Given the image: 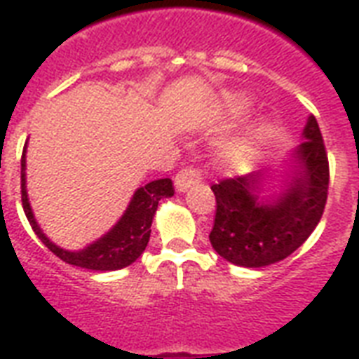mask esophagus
I'll return each mask as SVG.
<instances>
[{
  "label": "esophagus",
  "instance_id": "esophagus-1",
  "mask_svg": "<svg viewBox=\"0 0 359 359\" xmlns=\"http://www.w3.org/2000/svg\"><path fill=\"white\" fill-rule=\"evenodd\" d=\"M203 180V171L199 168H184L180 169L175 177V188L179 191H186L190 186L197 184Z\"/></svg>",
  "mask_w": 359,
  "mask_h": 359
}]
</instances>
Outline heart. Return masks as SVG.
I'll return each instance as SVG.
<instances>
[{
    "mask_svg": "<svg viewBox=\"0 0 359 359\" xmlns=\"http://www.w3.org/2000/svg\"><path fill=\"white\" fill-rule=\"evenodd\" d=\"M244 108H245L244 98H233V109H235V111H240V109H244ZM257 140H259V132H257V130L245 132L244 135H240V137H236L235 141H231V143L225 145L222 156H224L225 162L233 163V165H235V163L245 162L248 156L253 152V149H255Z\"/></svg>",
    "mask_w": 359,
    "mask_h": 359,
    "instance_id": "1",
    "label": "heart"
}]
</instances>
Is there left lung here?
Segmentation results:
<instances>
[{"label":"left lung","instance_id":"left-lung-1","mask_svg":"<svg viewBox=\"0 0 359 359\" xmlns=\"http://www.w3.org/2000/svg\"><path fill=\"white\" fill-rule=\"evenodd\" d=\"M296 156L302 169L276 203L259 199V177L253 173L210 186L216 216L208 238L225 261L245 268L268 266L294 253L315 231L328 199L330 163L313 115Z\"/></svg>","mask_w":359,"mask_h":359}]
</instances>
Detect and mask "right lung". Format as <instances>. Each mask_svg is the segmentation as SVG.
<instances>
[{
    "instance_id": "right-lung-1",
    "label": "right lung",
    "mask_w": 359,
    "mask_h": 359,
    "mask_svg": "<svg viewBox=\"0 0 359 359\" xmlns=\"http://www.w3.org/2000/svg\"><path fill=\"white\" fill-rule=\"evenodd\" d=\"M175 194L171 179H158L135 191L130 201L126 212L119 219V224L109 231L108 235L91 244L81 251H67L52 244L39 229L33 212H31L27 194H25V147L22 152V207L25 218L29 219L31 229L41 238V242L57 255L61 261L72 266L86 268V270H119L128 266L145 251L149 238H151V224L156 212L158 203L163 197H171Z\"/></svg>"
}]
</instances>
